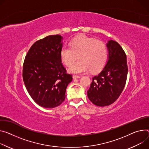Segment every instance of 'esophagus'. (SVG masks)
I'll use <instances>...</instances> for the list:
<instances>
[{"label":"esophagus","mask_w":149,"mask_h":149,"mask_svg":"<svg viewBox=\"0 0 149 149\" xmlns=\"http://www.w3.org/2000/svg\"><path fill=\"white\" fill-rule=\"evenodd\" d=\"M81 77L80 76H78V75H73L72 76V78L73 79H78L79 78Z\"/></svg>","instance_id":"obj_1"}]
</instances>
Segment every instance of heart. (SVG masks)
Instances as JSON below:
<instances>
[{
  "instance_id": "1",
  "label": "heart",
  "mask_w": 149,
  "mask_h": 149,
  "mask_svg": "<svg viewBox=\"0 0 149 149\" xmlns=\"http://www.w3.org/2000/svg\"><path fill=\"white\" fill-rule=\"evenodd\" d=\"M70 46H64L60 51L62 62L66 66L71 65L70 72L79 74L90 70L96 72L102 70L105 65L107 50L103 42L85 35H79L71 40ZM78 56L80 61L73 64Z\"/></svg>"
}]
</instances>
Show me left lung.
Instances as JSON below:
<instances>
[{
  "instance_id": "left-lung-1",
  "label": "left lung",
  "mask_w": 149,
  "mask_h": 149,
  "mask_svg": "<svg viewBox=\"0 0 149 149\" xmlns=\"http://www.w3.org/2000/svg\"><path fill=\"white\" fill-rule=\"evenodd\" d=\"M108 59L103 70L93 78L87 91L89 100L97 106H106L114 103L125 87L128 66L123 49L113 40L107 45Z\"/></svg>"
}]
</instances>
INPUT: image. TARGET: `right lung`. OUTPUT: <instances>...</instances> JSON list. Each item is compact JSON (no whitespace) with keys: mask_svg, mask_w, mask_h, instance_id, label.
I'll return each instance as SVG.
<instances>
[{"mask_svg":"<svg viewBox=\"0 0 149 149\" xmlns=\"http://www.w3.org/2000/svg\"><path fill=\"white\" fill-rule=\"evenodd\" d=\"M60 35L47 36L36 42L23 64L22 77L29 94L39 106L53 108L65 99L68 85L72 80L62 65Z\"/></svg>","mask_w":149,"mask_h":149,"instance_id":"1","label":"right lung"}]
</instances>
